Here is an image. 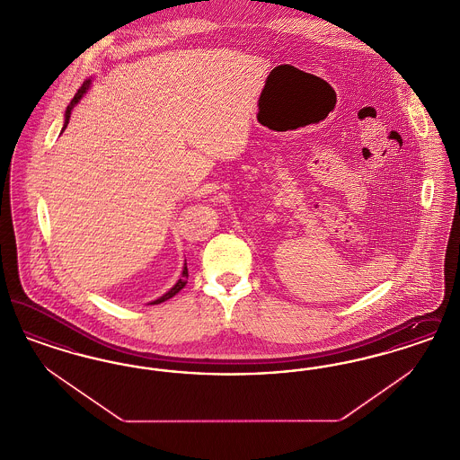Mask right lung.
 <instances>
[{"label":"right lung","mask_w":460,"mask_h":460,"mask_svg":"<svg viewBox=\"0 0 460 460\" xmlns=\"http://www.w3.org/2000/svg\"><path fill=\"white\" fill-rule=\"evenodd\" d=\"M89 86H91V79H86L84 83H83V86L79 88V91L75 93V96L72 98V102H70V105L66 107V122H64V128H62V131H66V124H68V119H70V113H72V110H74V107L81 102V98L88 93ZM186 283H188V265L184 263V267H182V274H181V278H179V281L175 283L165 295H162L160 298H156V300H154L150 305H156V304H162V302H165V300H169V298H172L174 296L175 293H179L184 286H186Z\"/></svg>","instance_id":"obj_1"}]
</instances>
